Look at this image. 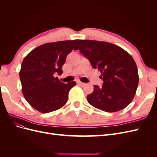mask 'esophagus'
<instances>
[{
	"label": "esophagus",
	"instance_id": "obj_1",
	"mask_svg": "<svg viewBox=\"0 0 157 157\" xmlns=\"http://www.w3.org/2000/svg\"><path fill=\"white\" fill-rule=\"evenodd\" d=\"M77 83L80 85V86H84L85 85V83H84V82H80V81H78V82H77Z\"/></svg>",
	"mask_w": 157,
	"mask_h": 157
}]
</instances>
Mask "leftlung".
Listing matches in <instances>:
<instances>
[{
    "instance_id": "8db88e82",
    "label": "left lung",
    "mask_w": 157,
    "mask_h": 157,
    "mask_svg": "<svg viewBox=\"0 0 157 157\" xmlns=\"http://www.w3.org/2000/svg\"><path fill=\"white\" fill-rule=\"evenodd\" d=\"M74 50L80 52L101 73V87L94 86L87 96L90 105L108 113L121 111L134 98L139 82L137 65L130 54L107 42L80 40Z\"/></svg>"
}]
</instances>
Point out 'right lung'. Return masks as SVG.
Returning <instances> with one entry per match:
<instances>
[{"instance_id":"obj_1","label":"right lung","mask_w":157,"mask_h":157,"mask_svg":"<svg viewBox=\"0 0 157 157\" xmlns=\"http://www.w3.org/2000/svg\"><path fill=\"white\" fill-rule=\"evenodd\" d=\"M78 40L46 43L33 50L23 59L20 71L22 92L27 101L38 111L58 110L67 101L73 81L65 84L56 75L63 73L66 57Z\"/></svg>"}]
</instances>
